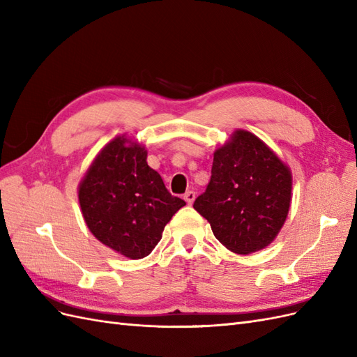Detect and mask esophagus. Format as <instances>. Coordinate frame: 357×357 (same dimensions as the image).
I'll list each match as a JSON object with an SVG mask.
<instances>
[{"instance_id": "obj_1", "label": "esophagus", "mask_w": 357, "mask_h": 357, "mask_svg": "<svg viewBox=\"0 0 357 357\" xmlns=\"http://www.w3.org/2000/svg\"><path fill=\"white\" fill-rule=\"evenodd\" d=\"M185 201L189 204V205H192L193 204V201H195V192H192V190H189V192H186L185 193Z\"/></svg>"}]
</instances>
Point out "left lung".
<instances>
[{"label": "left lung", "instance_id": "1", "mask_svg": "<svg viewBox=\"0 0 357 357\" xmlns=\"http://www.w3.org/2000/svg\"><path fill=\"white\" fill-rule=\"evenodd\" d=\"M291 171L261 138L235 129L215 149L211 178L193 208L228 250L250 255L282 231L291 202Z\"/></svg>", "mask_w": 357, "mask_h": 357}]
</instances>
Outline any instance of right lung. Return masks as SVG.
Masks as SVG:
<instances>
[{
	"mask_svg": "<svg viewBox=\"0 0 357 357\" xmlns=\"http://www.w3.org/2000/svg\"><path fill=\"white\" fill-rule=\"evenodd\" d=\"M83 219L100 243L128 259H143L162 238L165 225L186 202L172 197L146 147L114 137L95 156L79 183Z\"/></svg>",
	"mask_w": 357,
	"mask_h": 357,
	"instance_id": "1",
	"label": "right lung"
}]
</instances>
